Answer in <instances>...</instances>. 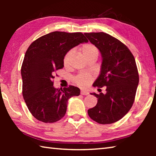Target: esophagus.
<instances>
[{"label":"esophagus","mask_w":156,"mask_h":156,"mask_svg":"<svg viewBox=\"0 0 156 156\" xmlns=\"http://www.w3.org/2000/svg\"><path fill=\"white\" fill-rule=\"evenodd\" d=\"M80 94H81V95H84V96H87V95L89 94V93H88L87 91H84V90H81Z\"/></svg>","instance_id":"34e87169"}]
</instances>
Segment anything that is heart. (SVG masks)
<instances>
[{"instance_id": "heart-1", "label": "heart", "mask_w": 156, "mask_h": 156, "mask_svg": "<svg viewBox=\"0 0 156 156\" xmlns=\"http://www.w3.org/2000/svg\"><path fill=\"white\" fill-rule=\"evenodd\" d=\"M82 52H83V56L86 59L91 56H98V49L94 44L91 43H86L83 44L82 46ZM72 54V51H70L65 55L64 58V64L65 65H68V63L69 62ZM74 80L79 86H85L90 81V77L87 75H79L75 78Z\"/></svg>"}]
</instances>
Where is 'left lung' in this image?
<instances>
[{"label": "left lung", "mask_w": 156, "mask_h": 156, "mask_svg": "<svg viewBox=\"0 0 156 156\" xmlns=\"http://www.w3.org/2000/svg\"><path fill=\"white\" fill-rule=\"evenodd\" d=\"M84 35L102 56L100 75L93 86L106 87V94H91L98 98V102L88 110V115L102 125L115 122L128 113L135 100L139 83L135 58L125 44L109 34L91 32Z\"/></svg>", "instance_id": "1"}]
</instances>
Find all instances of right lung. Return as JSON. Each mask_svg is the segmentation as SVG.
I'll return each instance as SVG.
<instances>
[{"label": "right lung", "instance_id": "1", "mask_svg": "<svg viewBox=\"0 0 156 156\" xmlns=\"http://www.w3.org/2000/svg\"><path fill=\"white\" fill-rule=\"evenodd\" d=\"M87 42L81 32L54 31L29 47L21 67L23 96L28 109L38 120L45 123L60 120L67 112L68 100L80 95V89L74 86L55 88L53 79L55 72L64 67L66 54Z\"/></svg>", "mask_w": 156, "mask_h": 156}]
</instances>
